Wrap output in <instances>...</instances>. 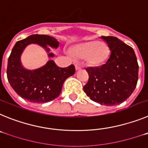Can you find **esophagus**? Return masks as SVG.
<instances>
[{
  "mask_svg": "<svg viewBox=\"0 0 148 148\" xmlns=\"http://www.w3.org/2000/svg\"><path fill=\"white\" fill-rule=\"evenodd\" d=\"M75 70H80V69H82V65L80 64H78V63H77V64H75Z\"/></svg>",
  "mask_w": 148,
  "mask_h": 148,
  "instance_id": "34e87169",
  "label": "esophagus"
}]
</instances>
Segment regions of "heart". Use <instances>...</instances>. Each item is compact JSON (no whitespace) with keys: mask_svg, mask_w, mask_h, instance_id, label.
Returning <instances> with one entry per match:
<instances>
[{"mask_svg":"<svg viewBox=\"0 0 148 148\" xmlns=\"http://www.w3.org/2000/svg\"><path fill=\"white\" fill-rule=\"evenodd\" d=\"M71 53L76 58H84L89 64L98 66L107 61L110 48L106 43L92 40L75 46L71 49Z\"/></svg>","mask_w":148,"mask_h":148,"instance_id":"heart-1","label":"heart"}]
</instances>
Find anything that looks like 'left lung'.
Wrapping results in <instances>:
<instances>
[{
  "label": "left lung",
  "mask_w": 148,
  "mask_h": 148,
  "mask_svg": "<svg viewBox=\"0 0 148 148\" xmlns=\"http://www.w3.org/2000/svg\"><path fill=\"white\" fill-rule=\"evenodd\" d=\"M110 55L104 64L86 68L89 75L84 91L102 105H117L130 97L138 81V65L133 48L113 36H101Z\"/></svg>",
  "instance_id": "left-lung-1"
}]
</instances>
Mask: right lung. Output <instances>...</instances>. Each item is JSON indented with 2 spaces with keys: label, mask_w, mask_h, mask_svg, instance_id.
I'll use <instances>...</instances> for the list:
<instances>
[{
  "label": "right lung",
  "mask_w": 148,
  "mask_h": 148,
  "mask_svg": "<svg viewBox=\"0 0 148 148\" xmlns=\"http://www.w3.org/2000/svg\"><path fill=\"white\" fill-rule=\"evenodd\" d=\"M29 44H38L49 52L47 45L57 48L58 41L47 35H32L18 40L12 49L8 59V81L18 95L32 103H45L53 100L60 95L64 82L68 77L74 75L75 66L71 64L61 68L53 61L35 70H27L22 66L20 57L24 48ZM53 57V53H49Z\"/></svg>",
  "instance_id": "add662e5"
}]
</instances>
